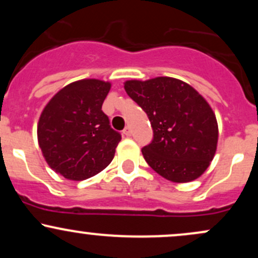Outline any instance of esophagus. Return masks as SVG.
Instances as JSON below:
<instances>
[{
    "mask_svg": "<svg viewBox=\"0 0 258 258\" xmlns=\"http://www.w3.org/2000/svg\"><path fill=\"white\" fill-rule=\"evenodd\" d=\"M122 133H123V135H125V136H126V137H130V136H131V135H132V132H131V128H130V127H128V126H127V127H125V130H123V131H122Z\"/></svg>",
    "mask_w": 258,
    "mask_h": 258,
    "instance_id": "obj_1",
    "label": "esophagus"
}]
</instances>
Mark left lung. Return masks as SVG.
Wrapping results in <instances>:
<instances>
[{
	"label": "left lung",
	"mask_w": 258,
	"mask_h": 258,
	"mask_svg": "<svg viewBox=\"0 0 258 258\" xmlns=\"http://www.w3.org/2000/svg\"><path fill=\"white\" fill-rule=\"evenodd\" d=\"M123 87L152 123L154 139L142 149L148 165L174 183L199 178L218 142L217 119L207 100L186 82L168 76L127 80Z\"/></svg>",
	"instance_id": "left-lung-1"
}]
</instances>
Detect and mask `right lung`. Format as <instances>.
Here are the masks:
<instances>
[{
  "mask_svg": "<svg viewBox=\"0 0 258 258\" xmlns=\"http://www.w3.org/2000/svg\"><path fill=\"white\" fill-rule=\"evenodd\" d=\"M110 87V82L98 79L72 82L41 112L38 146L48 166L64 178H91L114 159L121 136L102 110Z\"/></svg>",
  "mask_w": 258,
  "mask_h": 258,
  "instance_id": "1",
  "label": "right lung"
}]
</instances>
